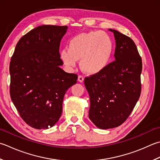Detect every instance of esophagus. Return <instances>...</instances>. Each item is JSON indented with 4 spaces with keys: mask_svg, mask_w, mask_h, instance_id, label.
Segmentation results:
<instances>
[{
    "mask_svg": "<svg viewBox=\"0 0 160 160\" xmlns=\"http://www.w3.org/2000/svg\"><path fill=\"white\" fill-rule=\"evenodd\" d=\"M78 81L80 82H82L84 81V77L82 76H81V75H80V76H78Z\"/></svg>",
    "mask_w": 160,
    "mask_h": 160,
    "instance_id": "1",
    "label": "esophagus"
}]
</instances>
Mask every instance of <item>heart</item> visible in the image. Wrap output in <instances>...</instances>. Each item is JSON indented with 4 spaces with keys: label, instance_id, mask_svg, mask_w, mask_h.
<instances>
[{
    "label": "heart",
    "instance_id": "b5f03b06",
    "mask_svg": "<svg viewBox=\"0 0 160 160\" xmlns=\"http://www.w3.org/2000/svg\"><path fill=\"white\" fill-rule=\"evenodd\" d=\"M113 51V42L107 33L92 31L73 37L68 49H63L60 58L68 67H76L78 60L89 73H96L107 67Z\"/></svg>",
    "mask_w": 160,
    "mask_h": 160
}]
</instances>
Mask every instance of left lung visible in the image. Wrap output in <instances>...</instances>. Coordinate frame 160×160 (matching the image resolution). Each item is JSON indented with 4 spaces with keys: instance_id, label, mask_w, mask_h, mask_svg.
<instances>
[{
    "instance_id": "left-lung-1",
    "label": "left lung",
    "mask_w": 160,
    "mask_h": 160,
    "mask_svg": "<svg viewBox=\"0 0 160 160\" xmlns=\"http://www.w3.org/2000/svg\"><path fill=\"white\" fill-rule=\"evenodd\" d=\"M115 60L84 78L89 94V117L101 129L121 126L129 117L142 92V58L133 40L115 30Z\"/></svg>"
}]
</instances>
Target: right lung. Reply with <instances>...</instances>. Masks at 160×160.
<instances>
[{"instance_id":"obj_1","label":"right lung","mask_w":160,"mask_h":160,"mask_svg":"<svg viewBox=\"0 0 160 160\" xmlns=\"http://www.w3.org/2000/svg\"><path fill=\"white\" fill-rule=\"evenodd\" d=\"M67 30V26L37 27L19 39L11 58V99L22 119L35 129L57 123L65 93L77 82V74L59 67V45Z\"/></svg>"}]
</instances>
